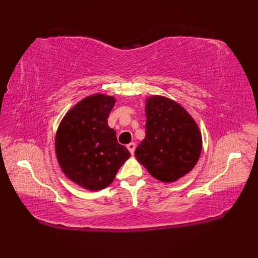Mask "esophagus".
I'll return each mask as SVG.
<instances>
[{
    "label": "esophagus",
    "mask_w": 258,
    "mask_h": 258,
    "mask_svg": "<svg viewBox=\"0 0 258 258\" xmlns=\"http://www.w3.org/2000/svg\"><path fill=\"white\" fill-rule=\"evenodd\" d=\"M135 147H136V145H135V143H130L128 145H127V150L130 151V153L131 154H134V152H135Z\"/></svg>",
    "instance_id": "1"
}]
</instances>
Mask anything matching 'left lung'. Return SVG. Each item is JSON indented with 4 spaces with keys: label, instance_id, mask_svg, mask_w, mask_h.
I'll list each match as a JSON object with an SVG mask.
<instances>
[{
    "label": "left lung",
    "instance_id": "8db88e82",
    "mask_svg": "<svg viewBox=\"0 0 258 258\" xmlns=\"http://www.w3.org/2000/svg\"><path fill=\"white\" fill-rule=\"evenodd\" d=\"M145 115V139L136 147V160L161 182L182 178L201 156L199 126L182 105L161 95L146 98Z\"/></svg>",
    "mask_w": 258,
    "mask_h": 258
}]
</instances>
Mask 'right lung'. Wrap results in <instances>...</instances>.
Returning <instances> with one entry per match:
<instances>
[{
  "instance_id": "right-lung-1",
  "label": "right lung",
  "mask_w": 258,
  "mask_h": 258,
  "mask_svg": "<svg viewBox=\"0 0 258 258\" xmlns=\"http://www.w3.org/2000/svg\"><path fill=\"white\" fill-rule=\"evenodd\" d=\"M114 104V96H86L65 114L58 125L55 136L58 165L65 176L87 190L107 187L131 156L107 125Z\"/></svg>"
}]
</instances>
